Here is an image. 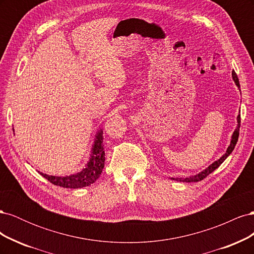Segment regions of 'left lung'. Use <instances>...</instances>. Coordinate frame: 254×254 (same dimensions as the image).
<instances>
[{
	"instance_id": "left-lung-1",
	"label": "left lung",
	"mask_w": 254,
	"mask_h": 254,
	"mask_svg": "<svg viewBox=\"0 0 254 254\" xmlns=\"http://www.w3.org/2000/svg\"><path fill=\"white\" fill-rule=\"evenodd\" d=\"M232 78L236 84V87L240 89L241 91V86H240V81H238V78H237V75L235 74V72L233 71L232 72ZM241 111V110H240ZM237 125H236V128L234 130V132L231 136V142H230V145L228 146V148L226 150V152L222 155L218 160L215 161V162H213L211 165L207 166L205 170H203L202 172L198 173L196 175H193V176H188V177H176V178H174V177H170V179L172 180H175V181H180V182H198V181H201L203 180L206 176H209L211 173H213L216 168H218L220 166V164L224 162V161L231 155V152L233 151L235 145L237 143V140H238V135H240V127H241V114L237 115Z\"/></svg>"
}]
</instances>
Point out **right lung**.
<instances>
[{"label":"right lung","instance_id":"add662e5","mask_svg":"<svg viewBox=\"0 0 254 254\" xmlns=\"http://www.w3.org/2000/svg\"><path fill=\"white\" fill-rule=\"evenodd\" d=\"M14 131V129L12 128ZM101 128L95 134V139L92 145L91 153L84 168L78 173L68 176H51L38 172L45 179L57 187L64 189H81L93 184L101 176L105 166V148H104V135Z\"/></svg>","mask_w":254,"mask_h":254}]
</instances>
